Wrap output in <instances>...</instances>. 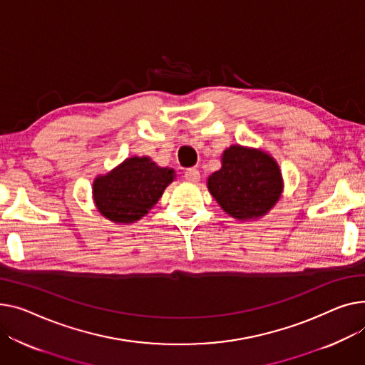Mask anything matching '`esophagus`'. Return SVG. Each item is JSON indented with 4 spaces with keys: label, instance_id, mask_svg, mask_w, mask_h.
Instances as JSON below:
<instances>
[{
    "label": "esophagus",
    "instance_id": "1",
    "mask_svg": "<svg viewBox=\"0 0 365 365\" xmlns=\"http://www.w3.org/2000/svg\"><path fill=\"white\" fill-rule=\"evenodd\" d=\"M185 179L186 180H189V182H193V183H197V182H200V179H201V173H200V170L198 168H187L186 172H185Z\"/></svg>",
    "mask_w": 365,
    "mask_h": 365
}]
</instances>
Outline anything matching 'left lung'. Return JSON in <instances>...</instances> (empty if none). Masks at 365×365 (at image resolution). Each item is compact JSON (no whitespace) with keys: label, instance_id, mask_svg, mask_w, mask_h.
Segmentation results:
<instances>
[{"label":"left lung","instance_id":"8db88e82","mask_svg":"<svg viewBox=\"0 0 365 365\" xmlns=\"http://www.w3.org/2000/svg\"><path fill=\"white\" fill-rule=\"evenodd\" d=\"M207 187L222 210L242 222L258 220L280 200L283 176L277 161L259 148L230 145Z\"/></svg>","mask_w":365,"mask_h":365}]
</instances>
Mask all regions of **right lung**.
<instances>
[{"label":"right lung","mask_w":365,"mask_h":365,"mask_svg":"<svg viewBox=\"0 0 365 365\" xmlns=\"http://www.w3.org/2000/svg\"><path fill=\"white\" fill-rule=\"evenodd\" d=\"M175 178L173 168L160 167L150 157L135 155L93 179V204L107 220L132 225L148 214Z\"/></svg>","instance_id":"right-lung-1"}]
</instances>
